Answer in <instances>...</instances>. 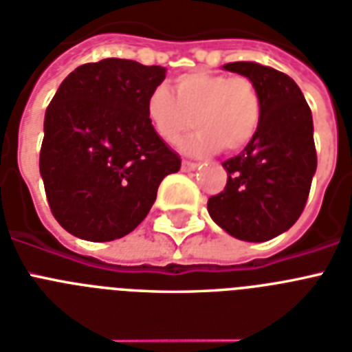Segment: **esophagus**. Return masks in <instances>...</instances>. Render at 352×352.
<instances>
[{
	"label": "esophagus",
	"instance_id": "34e87169",
	"mask_svg": "<svg viewBox=\"0 0 352 352\" xmlns=\"http://www.w3.org/2000/svg\"><path fill=\"white\" fill-rule=\"evenodd\" d=\"M182 171H193L197 170V164L195 162H190V161H182Z\"/></svg>",
	"mask_w": 352,
	"mask_h": 352
}]
</instances>
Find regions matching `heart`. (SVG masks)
Masks as SVG:
<instances>
[{
    "label": "heart",
    "mask_w": 352,
    "mask_h": 352,
    "mask_svg": "<svg viewBox=\"0 0 352 352\" xmlns=\"http://www.w3.org/2000/svg\"><path fill=\"white\" fill-rule=\"evenodd\" d=\"M146 116L164 142H177L184 131H197L181 142L188 155H210L219 148L242 150L255 137L262 101L255 82L244 76L191 72L177 77L173 92L155 88L146 101Z\"/></svg>",
    "instance_id": "1"
}]
</instances>
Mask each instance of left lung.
<instances>
[{
    "mask_svg": "<svg viewBox=\"0 0 352 352\" xmlns=\"http://www.w3.org/2000/svg\"><path fill=\"white\" fill-rule=\"evenodd\" d=\"M224 70L255 82L262 116L255 137L222 162L228 184L208 201L211 219L245 242H265L284 233L304 211L316 171L313 116L289 76L253 61H235Z\"/></svg>",
    "mask_w": 352,
    "mask_h": 352,
    "instance_id": "obj_1",
    "label": "left lung"
}]
</instances>
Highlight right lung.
Masks as SVG:
<instances>
[{
  "label": "right lung",
  "mask_w": 352,
  "mask_h": 352,
  "mask_svg": "<svg viewBox=\"0 0 352 352\" xmlns=\"http://www.w3.org/2000/svg\"><path fill=\"white\" fill-rule=\"evenodd\" d=\"M164 67L108 57L77 67L45 113L39 171L56 221L92 242L121 239L144 221L157 188L181 168L148 121Z\"/></svg>",
  "instance_id": "1"
}]
</instances>
